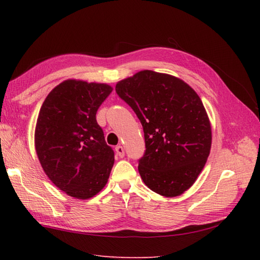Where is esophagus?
Here are the masks:
<instances>
[{
    "label": "esophagus",
    "instance_id": "obj_1",
    "mask_svg": "<svg viewBox=\"0 0 260 260\" xmlns=\"http://www.w3.org/2000/svg\"><path fill=\"white\" fill-rule=\"evenodd\" d=\"M115 151H116V153H117V155H118L119 157H124V156H125V150H124L123 146H120V145L116 146Z\"/></svg>",
    "mask_w": 260,
    "mask_h": 260
}]
</instances>
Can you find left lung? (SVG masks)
Masks as SVG:
<instances>
[{
  "label": "left lung",
  "mask_w": 260,
  "mask_h": 260,
  "mask_svg": "<svg viewBox=\"0 0 260 260\" xmlns=\"http://www.w3.org/2000/svg\"><path fill=\"white\" fill-rule=\"evenodd\" d=\"M115 90L144 131L142 180L161 196L182 194L201 173L211 147V126L200 97L183 80L152 70L119 81Z\"/></svg>",
  "instance_id": "obj_1"
}]
</instances>
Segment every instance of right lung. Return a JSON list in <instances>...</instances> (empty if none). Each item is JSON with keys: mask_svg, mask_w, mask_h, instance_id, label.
<instances>
[{"mask_svg": "<svg viewBox=\"0 0 260 260\" xmlns=\"http://www.w3.org/2000/svg\"><path fill=\"white\" fill-rule=\"evenodd\" d=\"M113 88L66 80L43 102L36 126V151L48 178L77 199H89L106 185L114 151L106 144L96 113Z\"/></svg>", "mask_w": 260, "mask_h": 260, "instance_id": "obj_1", "label": "right lung"}]
</instances>
